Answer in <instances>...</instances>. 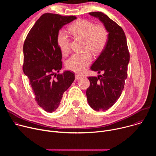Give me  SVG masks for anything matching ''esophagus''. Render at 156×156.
I'll return each instance as SVG.
<instances>
[{
  "instance_id": "34e87169",
  "label": "esophagus",
  "mask_w": 156,
  "mask_h": 156,
  "mask_svg": "<svg viewBox=\"0 0 156 156\" xmlns=\"http://www.w3.org/2000/svg\"><path fill=\"white\" fill-rule=\"evenodd\" d=\"M80 78H81V76H79V75H75V81H76L79 80Z\"/></svg>"
}]
</instances>
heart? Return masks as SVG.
Segmentation results:
<instances>
[{"mask_svg":"<svg viewBox=\"0 0 156 156\" xmlns=\"http://www.w3.org/2000/svg\"><path fill=\"white\" fill-rule=\"evenodd\" d=\"M69 30L75 37L83 39V49L86 51L81 54H73L66 62L68 70L76 73H83L92 61V56L101 54L105 48L108 39V32L102 25H96L85 20H78L69 27ZM58 47L63 55L70 51V38L64 31L58 32L57 36Z\"/></svg>","mask_w":156,"mask_h":156,"instance_id":"1","label":"heart"}]
</instances>
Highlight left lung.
I'll list each match as a JSON object with an SVG mask.
<instances>
[{"mask_svg": "<svg viewBox=\"0 0 156 156\" xmlns=\"http://www.w3.org/2000/svg\"><path fill=\"white\" fill-rule=\"evenodd\" d=\"M98 18L108 32L104 50L91 66V70L102 75L88 77L90 86L86 90L87 102L95 110H106L120 98L127 78L129 53L125 34L114 21L100 12L89 13Z\"/></svg>", "mask_w": 156, "mask_h": 156, "instance_id": "left-lung-1", "label": "left lung"}]
</instances>
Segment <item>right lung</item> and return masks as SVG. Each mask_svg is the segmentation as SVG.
<instances>
[{
  "instance_id": "right-lung-1",
  "label": "right lung",
  "mask_w": 156,
  "mask_h": 156,
  "mask_svg": "<svg viewBox=\"0 0 156 156\" xmlns=\"http://www.w3.org/2000/svg\"><path fill=\"white\" fill-rule=\"evenodd\" d=\"M75 19V16L44 13L24 42L23 72L30 80L36 102L50 113L58 107L63 93L75 80L73 72L65 71L57 75L55 72H59L62 67L57 34L63 26Z\"/></svg>"
}]
</instances>
